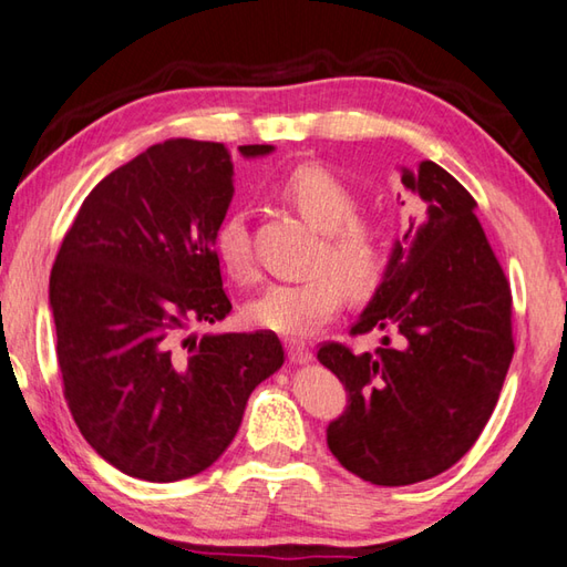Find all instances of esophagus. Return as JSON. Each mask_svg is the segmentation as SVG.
I'll return each mask as SVG.
<instances>
[{
  "label": "esophagus",
  "mask_w": 567,
  "mask_h": 567,
  "mask_svg": "<svg viewBox=\"0 0 567 567\" xmlns=\"http://www.w3.org/2000/svg\"><path fill=\"white\" fill-rule=\"evenodd\" d=\"M287 357H290L292 363H307V361H312V349H309V343H305V341L290 339L287 341Z\"/></svg>",
  "instance_id": "obj_1"
}]
</instances>
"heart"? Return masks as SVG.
Segmentation results:
<instances>
[{
	"mask_svg": "<svg viewBox=\"0 0 567 567\" xmlns=\"http://www.w3.org/2000/svg\"><path fill=\"white\" fill-rule=\"evenodd\" d=\"M272 194L295 208L321 233L315 268L317 275L297 282H275L248 305V321L285 337H307L334 317L347 295L365 292L379 282L385 268V233L379 220L359 216V196L324 166L302 164L275 182ZM214 248L236 280L255 272L248 220L230 210L214 233Z\"/></svg>",
	"mask_w": 567,
	"mask_h": 567,
	"instance_id": "b5f03b06",
	"label": "heart"
}]
</instances>
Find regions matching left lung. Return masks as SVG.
<instances>
[{"instance_id":"1","label":"left lung","mask_w":567,"mask_h":567,"mask_svg":"<svg viewBox=\"0 0 567 567\" xmlns=\"http://www.w3.org/2000/svg\"><path fill=\"white\" fill-rule=\"evenodd\" d=\"M403 184L417 214L349 331H383L381 347L353 353L324 341L317 353L347 388L327 445L341 467L379 486L457 464L489 423L514 357L512 287L474 196L435 162L405 169Z\"/></svg>"}]
</instances>
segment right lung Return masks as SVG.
<instances>
[{
	"mask_svg": "<svg viewBox=\"0 0 567 567\" xmlns=\"http://www.w3.org/2000/svg\"><path fill=\"white\" fill-rule=\"evenodd\" d=\"M230 198L224 144H154L85 196L55 255L49 302L63 398L87 445L144 482L210 467L255 385L285 361L272 331L186 334L233 309L214 248Z\"/></svg>",
	"mask_w": 567,
	"mask_h": 567,
	"instance_id": "right-lung-1",
	"label": "right lung"
}]
</instances>
